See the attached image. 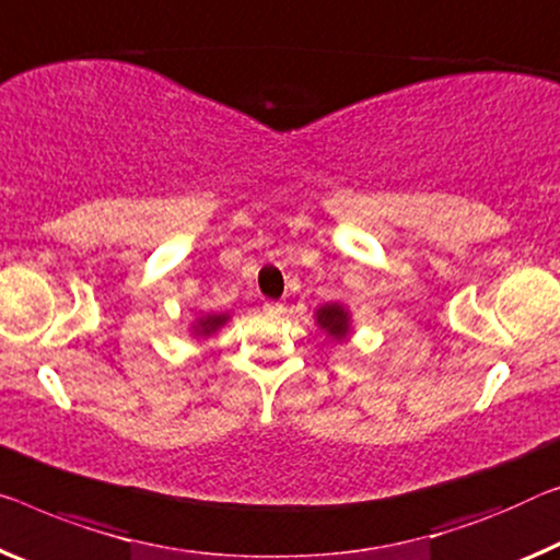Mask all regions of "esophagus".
<instances>
[{
  "instance_id": "1",
  "label": "esophagus",
  "mask_w": 560,
  "mask_h": 560,
  "mask_svg": "<svg viewBox=\"0 0 560 560\" xmlns=\"http://www.w3.org/2000/svg\"><path fill=\"white\" fill-rule=\"evenodd\" d=\"M265 310H272V313H278V310H282V303H272V300H268V303H265Z\"/></svg>"
}]
</instances>
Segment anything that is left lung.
<instances>
[{"label":"left lung","mask_w":560,"mask_h":560,"mask_svg":"<svg viewBox=\"0 0 560 560\" xmlns=\"http://www.w3.org/2000/svg\"><path fill=\"white\" fill-rule=\"evenodd\" d=\"M315 323L335 340H346L350 332V313L340 303H328L317 307Z\"/></svg>","instance_id":"obj_1"}]
</instances>
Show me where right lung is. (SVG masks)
Masks as SVG:
<instances>
[{"instance_id": "right-lung-1", "label": "right lung", "mask_w": 560, "mask_h": 560, "mask_svg": "<svg viewBox=\"0 0 560 560\" xmlns=\"http://www.w3.org/2000/svg\"><path fill=\"white\" fill-rule=\"evenodd\" d=\"M228 320H230V315H202L192 323V332L200 335V338H208V335L220 330Z\"/></svg>"}]
</instances>
